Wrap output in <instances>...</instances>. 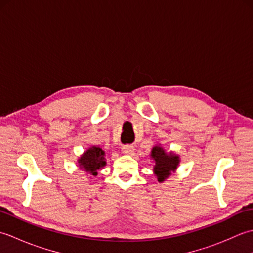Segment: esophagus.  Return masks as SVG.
I'll use <instances>...</instances> for the list:
<instances>
[{"label":"esophagus","instance_id":"1","mask_svg":"<svg viewBox=\"0 0 253 253\" xmlns=\"http://www.w3.org/2000/svg\"><path fill=\"white\" fill-rule=\"evenodd\" d=\"M122 151L125 154H131L133 152V146H131V144H125V146L122 147Z\"/></svg>","mask_w":253,"mask_h":253}]
</instances>
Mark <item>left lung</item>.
<instances>
[{"mask_svg": "<svg viewBox=\"0 0 253 253\" xmlns=\"http://www.w3.org/2000/svg\"><path fill=\"white\" fill-rule=\"evenodd\" d=\"M151 158L154 160L155 166L153 168L154 173L157 174L158 180L161 182L174 171L179 163V159L177 155L166 154L163 148L155 146L151 151Z\"/></svg>", "mask_w": 253, "mask_h": 253, "instance_id": "1", "label": "left lung"}]
</instances>
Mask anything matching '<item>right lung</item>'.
<instances>
[{"mask_svg": "<svg viewBox=\"0 0 253 253\" xmlns=\"http://www.w3.org/2000/svg\"><path fill=\"white\" fill-rule=\"evenodd\" d=\"M79 166H82L85 171H89L92 175H98V171L101 168L105 165L104 151L99 147L90 148L85 151L83 157L78 160Z\"/></svg>", "mask_w": 253, "mask_h": 253, "instance_id": "1", "label": "right lung"}]
</instances>
